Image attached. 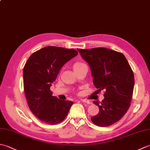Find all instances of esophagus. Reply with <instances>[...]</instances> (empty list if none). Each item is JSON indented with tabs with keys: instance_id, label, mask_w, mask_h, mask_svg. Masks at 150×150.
<instances>
[{
	"instance_id": "obj_1",
	"label": "esophagus",
	"mask_w": 150,
	"mask_h": 150,
	"mask_svg": "<svg viewBox=\"0 0 150 150\" xmlns=\"http://www.w3.org/2000/svg\"><path fill=\"white\" fill-rule=\"evenodd\" d=\"M82 102H84V103H86V104H92V103H91V101H89V100H85V99L82 100Z\"/></svg>"
}]
</instances>
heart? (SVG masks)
<instances>
[{"label":"heart","instance_id":"b5f03b06","mask_svg":"<svg viewBox=\"0 0 150 150\" xmlns=\"http://www.w3.org/2000/svg\"><path fill=\"white\" fill-rule=\"evenodd\" d=\"M84 66H86V64H84L83 62H75V63L74 64H73V69L75 70V69H79V68H81V67Z\"/></svg>","mask_w":150,"mask_h":150}]
</instances>
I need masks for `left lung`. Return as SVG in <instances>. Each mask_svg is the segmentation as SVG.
<instances>
[{"mask_svg":"<svg viewBox=\"0 0 150 150\" xmlns=\"http://www.w3.org/2000/svg\"><path fill=\"white\" fill-rule=\"evenodd\" d=\"M91 68L96 88L104 90V98L93 101L99 112L91 120L95 125L106 127L117 122L131 105L134 75L122 53L105 47L77 49Z\"/></svg>","mask_w":150,"mask_h":150,"instance_id":"obj_1","label":"left lung"}]
</instances>
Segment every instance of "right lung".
Segmentation results:
<instances>
[{
	"label": "right lung",
	"mask_w": 150,
	"mask_h": 150,
	"mask_svg": "<svg viewBox=\"0 0 150 150\" xmlns=\"http://www.w3.org/2000/svg\"><path fill=\"white\" fill-rule=\"evenodd\" d=\"M77 54L74 49L46 46L31 54L25 64L23 81L28 105L42 122L54 125L68 114L73 102L52 96L50 87L64 64Z\"/></svg>",
	"instance_id": "obj_1"
}]
</instances>
